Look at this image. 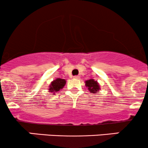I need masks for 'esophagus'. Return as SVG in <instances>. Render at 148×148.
Segmentation results:
<instances>
[{
    "label": "esophagus",
    "mask_w": 148,
    "mask_h": 148,
    "mask_svg": "<svg viewBox=\"0 0 148 148\" xmlns=\"http://www.w3.org/2000/svg\"><path fill=\"white\" fill-rule=\"evenodd\" d=\"M74 79H80V77H79V76H74Z\"/></svg>",
    "instance_id": "34e87169"
}]
</instances>
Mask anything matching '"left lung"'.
I'll return each mask as SVG.
<instances>
[{"instance_id":"1","label":"left lung","mask_w":148,"mask_h":148,"mask_svg":"<svg viewBox=\"0 0 148 148\" xmlns=\"http://www.w3.org/2000/svg\"><path fill=\"white\" fill-rule=\"evenodd\" d=\"M86 86L88 87L90 92H93V93L98 92V90L100 89V86H99L98 83L96 81H94L93 79H90V80L86 81Z\"/></svg>"}]
</instances>
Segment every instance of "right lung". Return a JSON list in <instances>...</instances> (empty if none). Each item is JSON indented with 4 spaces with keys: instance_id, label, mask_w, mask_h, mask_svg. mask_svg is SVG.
<instances>
[{
    "instance_id": "right-lung-1",
    "label": "right lung",
    "mask_w": 148,
    "mask_h": 148,
    "mask_svg": "<svg viewBox=\"0 0 148 148\" xmlns=\"http://www.w3.org/2000/svg\"><path fill=\"white\" fill-rule=\"evenodd\" d=\"M65 84L66 81L64 80V79H62L58 78V79H56V80H54L51 83V84H50V86L49 91L52 92H58L60 89H62L64 86Z\"/></svg>"
}]
</instances>
